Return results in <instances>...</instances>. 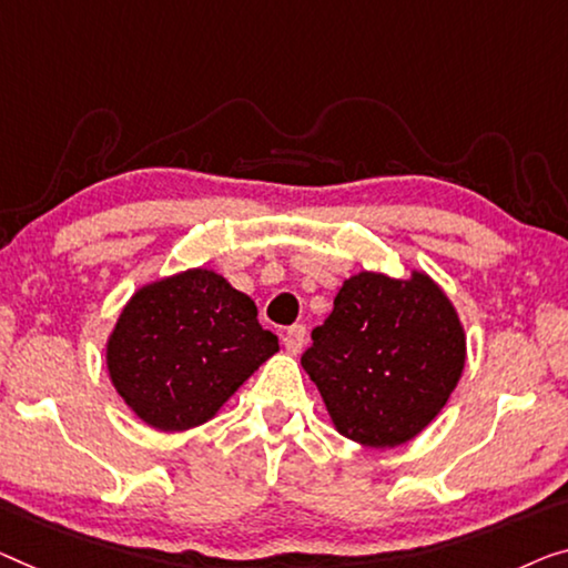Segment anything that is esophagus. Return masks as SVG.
Here are the masks:
<instances>
[{"instance_id": "1", "label": "esophagus", "mask_w": 568, "mask_h": 568, "mask_svg": "<svg viewBox=\"0 0 568 568\" xmlns=\"http://www.w3.org/2000/svg\"><path fill=\"white\" fill-rule=\"evenodd\" d=\"M283 344H285L287 354H298L303 349V344H306V326L295 324L287 328V332L283 334Z\"/></svg>"}]
</instances>
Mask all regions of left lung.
I'll use <instances>...</instances> for the list:
<instances>
[{"instance_id": "1", "label": "left lung", "mask_w": 568, "mask_h": 568, "mask_svg": "<svg viewBox=\"0 0 568 568\" xmlns=\"http://www.w3.org/2000/svg\"><path fill=\"white\" fill-rule=\"evenodd\" d=\"M301 365L338 434L369 448L416 438L452 397L467 362L459 311L426 270L344 277Z\"/></svg>"}]
</instances>
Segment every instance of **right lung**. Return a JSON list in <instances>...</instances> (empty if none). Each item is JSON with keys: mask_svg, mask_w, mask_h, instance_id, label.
I'll list each match as a JSON object with an SVG mask.
<instances>
[{"mask_svg": "<svg viewBox=\"0 0 568 568\" xmlns=\"http://www.w3.org/2000/svg\"><path fill=\"white\" fill-rule=\"evenodd\" d=\"M277 349L250 295L214 267H191L130 295L106 336V372L142 423L181 434L216 418Z\"/></svg>", "mask_w": 568, "mask_h": 568, "instance_id": "obj_1", "label": "right lung"}]
</instances>
